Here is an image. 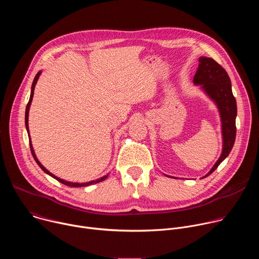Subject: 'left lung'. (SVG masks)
Instances as JSON below:
<instances>
[{
	"label": "left lung",
	"instance_id": "8db88e82",
	"mask_svg": "<svg viewBox=\"0 0 259 259\" xmlns=\"http://www.w3.org/2000/svg\"><path fill=\"white\" fill-rule=\"evenodd\" d=\"M194 84L201 85L202 90L214 101L221 121L223 152L211 170L204 176L206 177L220 165L233 149L236 140L237 102L233 95L231 79L228 72L212 58L205 56L199 58V67L194 77Z\"/></svg>",
	"mask_w": 259,
	"mask_h": 259
}]
</instances>
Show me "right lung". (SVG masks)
Wrapping results in <instances>:
<instances>
[{
  "label": "right lung",
  "mask_w": 259,
  "mask_h": 259,
  "mask_svg": "<svg viewBox=\"0 0 259 259\" xmlns=\"http://www.w3.org/2000/svg\"><path fill=\"white\" fill-rule=\"evenodd\" d=\"M41 73H42V71L40 70L38 73H36L35 77H34V79H33V82H32V85H31V90H30L29 100H28V103H27L26 108H25V127H26V131H27V134H28V138H29V146H30L31 155H32V157H33L34 161L36 162V164H38V165L40 166V168H41L45 173H47V174H48V175H50L51 177L55 178V179H56V180H58L59 182H61V183L65 184V186H67V187H71V188H82V187H88V186H91V184H95V183H98V182H100V181L105 180V179H106V177L108 176V174H107V175H104V176H102V177H100V178H98V179H95V180H92V181H89V182H84V183H78V182H70V181H66V180H63V179H61V178H59V177L55 176V175H54V174H52L50 171H48V170H47V169H46V168H45V167L40 163V161L38 160V158L35 157V154H34V151H33V147H32L31 141H30L29 130H28V112H29V107H30V104H31V101H32V97H33V90H34V87H35L36 82H38V80H39V77L41 76Z\"/></svg>",
  "instance_id": "1"
}]
</instances>
